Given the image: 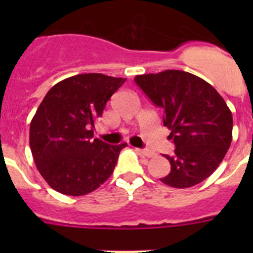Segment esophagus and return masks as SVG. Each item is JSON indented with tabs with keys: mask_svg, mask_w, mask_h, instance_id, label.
I'll return each mask as SVG.
<instances>
[{
	"mask_svg": "<svg viewBox=\"0 0 253 253\" xmlns=\"http://www.w3.org/2000/svg\"><path fill=\"white\" fill-rule=\"evenodd\" d=\"M136 150H138L139 153H142V154H144L145 157H148V158L155 157V153L152 152V150H149V149H139V148H136Z\"/></svg>",
	"mask_w": 253,
	"mask_h": 253,
	"instance_id": "esophagus-1",
	"label": "esophagus"
}]
</instances>
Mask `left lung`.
I'll return each instance as SVG.
<instances>
[{"mask_svg":"<svg viewBox=\"0 0 253 253\" xmlns=\"http://www.w3.org/2000/svg\"><path fill=\"white\" fill-rule=\"evenodd\" d=\"M145 95L164 110L171 131L174 155L165 185L187 188L209 177L225 157L233 139V115L220 94L205 79L178 70L136 76Z\"/></svg>","mask_w":253,"mask_h":253,"instance_id":"1","label":"left lung"}]
</instances>
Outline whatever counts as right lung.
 <instances>
[{
    "instance_id": "right-lung-1",
    "label": "right lung",
    "mask_w": 253,
    "mask_h": 253,
    "mask_svg": "<svg viewBox=\"0 0 253 253\" xmlns=\"http://www.w3.org/2000/svg\"><path fill=\"white\" fill-rule=\"evenodd\" d=\"M125 78L101 73L72 76L52 86L30 122L35 165L51 188L67 196L93 192L114 172L127 143L93 138L94 124Z\"/></svg>"
}]
</instances>
